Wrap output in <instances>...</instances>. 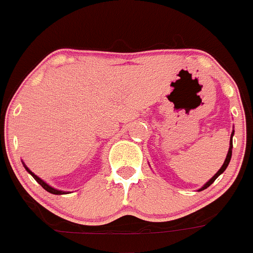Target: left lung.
I'll use <instances>...</instances> for the list:
<instances>
[{
    "mask_svg": "<svg viewBox=\"0 0 253 253\" xmlns=\"http://www.w3.org/2000/svg\"><path fill=\"white\" fill-rule=\"evenodd\" d=\"M233 134H234V130L232 131V135H231V140H229V149H228V153H227V157H225V161H224V163H223V166L220 167V169H219L218 172H216L215 175L213 176V177L210 178L209 181H208L207 184L204 185V186L202 187V189H199V191H203V190H205L207 189V187H209L210 185L213 184L214 181L216 180V177H218L219 175H222L223 172L225 171V169H227L228 167V165H229V162H231V158H232V148H233V140H232V138H233Z\"/></svg>",
    "mask_w": 253,
    "mask_h": 253,
    "instance_id": "left-lung-1",
    "label": "left lung"
}]
</instances>
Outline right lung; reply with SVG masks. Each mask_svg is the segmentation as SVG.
Wrapping results in <instances>:
<instances>
[{
	"label": "right lung",
	"mask_w": 253,
	"mask_h": 253,
	"mask_svg": "<svg viewBox=\"0 0 253 253\" xmlns=\"http://www.w3.org/2000/svg\"><path fill=\"white\" fill-rule=\"evenodd\" d=\"M22 165H24V162H22ZM24 167H25V169H26V171H28L29 173H30V175L33 176V177L35 178V181H37L38 184H39L40 186L43 187L44 190H46V191H48V193H50V194H54V195H62V194H67L66 191H62V190H57V189H54V187H51L50 185H48V184H46L45 181H43V180H42V178H40V177H38V176L35 175V173H33V172H31L30 169H29L28 167L25 166V165H24Z\"/></svg>",
	"instance_id": "right-lung-1"
}]
</instances>
